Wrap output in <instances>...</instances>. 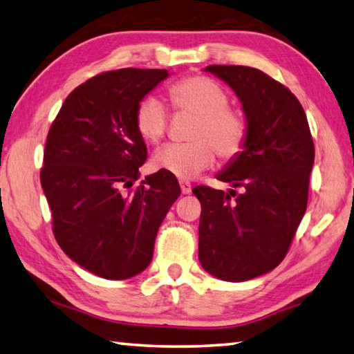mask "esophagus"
<instances>
[{
  "label": "esophagus",
  "instance_id": "34e87169",
  "mask_svg": "<svg viewBox=\"0 0 354 354\" xmlns=\"http://www.w3.org/2000/svg\"><path fill=\"white\" fill-rule=\"evenodd\" d=\"M180 189H182V194H189L191 189H193V187H191L189 182L180 180Z\"/></svg>",
  "mask_w": 354,
  "mask_h": 354
}]
</instances>
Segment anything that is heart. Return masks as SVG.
Wrapping results in <instances>:
<instances>
[{"label":"heart","mask_w":354,"mask_h":354,"mask_svg":"<svg viewBox=\"0 0 354 354\" xmlns=\"http://www.w3.org/2000/svg\"><path fill=\"white\" fill-rule=\"evenodd\" d=\"M171 104L176 111L197 115L189 132L191 142L169 145L155 153L153 166L171 176L188 180L207 171L216 161L233 160L244 151L249 138V122L244 113L228 105L224 86L201 74L187 76L174 82L169 90ZM136 132L146 142L157 145L169 127V113L160 99H141L135 110Z\"/></svg>","instance_id":"b5f03b06"}]
</instances>
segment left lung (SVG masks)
Listing matches in <instances>:
<instances>
[{
    "instance_id": "8db88e82",
    "label": "left lung",
    "mask_w": 354,
    "mask_h": 354,
    "mask_svg": "<svg viewBox=\"0 0 354 354\" xmlns=\"http://www.w3.org/2000/svg\"><path fill=\"white\" fill-rule=\"evenodd\" d=\"M236 93L249 122L244 151L218 180L230 194L201 185L199 261L225 281H247L275 269L292 244L308 205L314 141L305 110L288 86L252 66L205 68Z\"/></svg>"
}]
</instances>
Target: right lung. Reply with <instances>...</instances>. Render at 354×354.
I'll list each match as a JSON object with an SVG mask.
<instances>
[{"instance_id": "right-lung-1", "label": "right lung", "mask_w": 354, "mask_h": 354, "mask_svg": "<svg viewBox=\"0 0 354 354\" xmlns=\"http://www.w3.org/2000/svg\"><path fill=\"white\" fill-rule=\"evenodd\" d=\"M166 70L121 68L76 86L49 127L40 182L54 238L74 263L107 280L138 275L151 263L158 227L180 196L165 171L138 187L146 142L136 105Z\"/></svg>"}]
</instances>
